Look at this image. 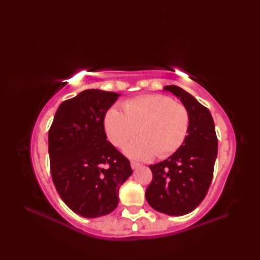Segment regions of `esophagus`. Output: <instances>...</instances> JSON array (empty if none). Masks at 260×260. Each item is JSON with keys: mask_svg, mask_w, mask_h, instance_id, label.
I'll use <instances>...</instances> for the list:
<instances>
[{"mask_svg": "<svg viewBox=\"0 0 260 260\" xmlns=\"http://www.w3.org/2000/svg\"><path fill=\"white\" fill-rule=\"evenodd\" d=\"M131 167H132V169L135 170V169H137V168H140L141 164L137 163V162H131Z\"/></svg>", "mask_w": 260, "mask_h": 260, "instance_id": "1", "label": "esophagus"}]
</instances>
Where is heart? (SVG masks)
Instances as JSON below:
<instances>
[{"label":"heart","instance_id":"heart-1","mask_svg":"<svg viewBox=\"0 0 260 260\" xmlns=\"http://www.w3.org/2000/svg\"><path fill=\"white\" fill-rule=\"evenodd\" d=\"M123 113L112 108L104 119L107 139L123 147L137 134L141 137L124 148L127 156L136 159L167 157L183 144L190 117L182 104L169 96L152 93L128 99L121 105Z\"/></svg>","mask_w":260,"mask_h":260}]
</instances>
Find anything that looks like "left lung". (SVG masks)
Segmentation results:
<instances>
[{
	"label": "left lung",
	"mask_w": 260,
	"mask_h": 260,
	"mask_svg": "<svg viewBox=\"0 0 260 260\" xmlns=\"http://www.w3.org/2000/svg\"><path fill=\"white\" fill-rule=\"evenodd\" d=\"M163 89L172 92L184 105L190 117L189 131L178 151L164 161L150 165L153 180L145 198L156 211L178 217L193 211L207 196L218 140L208 108L178 86H165Z\"/></svg>",
	"instance_id": "left-lung-1"
}]
</instances>
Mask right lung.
Instances as JSON below:
<instances>
[{
  "label": "right lung",
  "instance_id": "right-lung-1",
  "mask_svg": "<svg viewBox=\"0 0 260 260\" xmlns=\"http://www.w3.org/2000/svg\"><path fill=\"white\" fill-rule=\"evenodd\" d=\"M119 93L81 91L64 101L49 129V157L60 198L85 218L106 215L118 206L120 185L133 173L129 161L107 141L104 119Z\"/></svg>",
  "mask_w": 260,
  "mask_h": 260
}]
</instances>
